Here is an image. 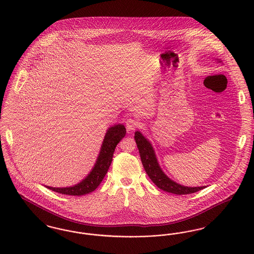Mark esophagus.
I'll list each match as a JSON object with an SVG mask.
<instances>
[{
    "label": "esophagus",
    "instance_id": "esophagus-1",
    "mask_svg": "<svg viewBox=\"0 0 254 254\" xmlns=\"http://www.w3.org/2000/svg\"><path fill=\"white\" fill-rule=\"evenodd\" d=\"M140 123L138 122V120L136 119H133V118H128L127 119L126 121V127H127V129L131 131V130H135L138 127H139Z\"/></svg>",
    "mask_w": 254,
    "mask_h": 254
}]
</instances>
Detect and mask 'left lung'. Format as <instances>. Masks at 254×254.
<instances>
[{
	"mask_svg": "<svg viewBox=\"0 0 254 254\" xmlns=\"http://www.w3.org/2000/svg\"><path fill=\"white\" fill-rule=\"evenodd\" d=\"M134 139L137 144V147L139 149L141 161L146 174L160 190L170 193L185 195V194L194 193L196 191H199L205 189V187H195V188L185 187L177 184L176 182L172 181L160 168L154 149L151 144L149 143V141L146 140L140 131L135 132Z\"/></svg>",
	"mask_w": 254,
	"mask_h": 254,
	"instance_id": "left-lung-1",
	"label": "left lung"
}]
</instances>
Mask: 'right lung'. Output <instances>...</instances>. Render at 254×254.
Wrapping results in <instances>:
<instances>
[{
    "label": "right lung",
    "instance_id": "obj_1",
    "mask_svg": "<svg viewBox=\"0 0 254 254\" xmlns=\"http://www.w3.org/2000/svg\"><path fill=\"white\" fill-rule=\"evenodd\" d=\"M126 132V127L122 124L109 127L103 141L99 156L97 158L96 164L83 181L69 188H47L55 192L74 196L85 195L95 190L106 176L112 161L115 147L125 137Z\"/></svg>",
    "mask_w": 254,
    "mask_h": 254
}]
</instances>
